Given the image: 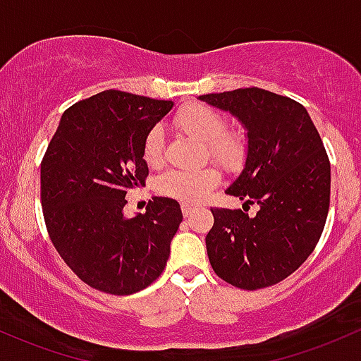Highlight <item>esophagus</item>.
Masks as SVG:
<instances>
[{
	"label": "esophagus",
	"mask_w": 361,
	"mask_h": 361,
	"mask_svg": "<svg viewBox=\"0 0 361 361\" xmlns=\"http://www.w3.org/2000/svg\"><path fill=\"white\" fill-rule=\"evenodd\" d=\"M181 212H183V216H185V217L192 216L193 207H192V205H188V204H181Z\"/></svg>",
	"instance_id": "esophagus-1"
}]
</instances>
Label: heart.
<instances>
[{
  "mask_svg": "<svg viewBox=\"0 0 361 361\" xmlns=\"http://www.w3.org/2000/svg\"><path fill=\"white\" fill-rule=\"evenodd\" d=\"M174 125L187 135L204 142L205 150L214 161L228 171L241 168L247 157V144L236 132H226L223 114L200 102L183 106L173 118ZM164 157V132L161 126L149 130L144 140V159L149 166H159ZM221 181V174L214 166H204L195 171H168L157 181V190L183 204H197L211 193Z\"/></svg>",
  "mask_w": 361,
  "mask_h": 361,
  "instance_id": "b5f03b06",
  "label": "heart"
}]
</instances>
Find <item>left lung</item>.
Instances as JSON below:
<instances>
[{"label":"left lung","mask_w":361,"mask_h":361,"mask_svg":"<svg viewBox=\"0 0 361 361\" xmlns=\"http://www.w3.org/2000/svg\"><path fill=\"white\" fill-rule=\"evenodd\" d=\"M199 99L247 130L245 168L226 193L259 205L253 217L245 207L211 209L209 262L240 290L272 286L308 259L326 226L331 162L322 138L300 102L259 87Z\"/></svg>","instance_id":"1"}]
</instances>
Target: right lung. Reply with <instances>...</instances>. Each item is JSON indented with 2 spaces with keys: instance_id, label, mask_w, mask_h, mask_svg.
Returning a JSON list of instances; mask_svg holds the SVG:
<instances>
[{
  "instance_id": "add662e5",
  "label": "right lung",
  "mask_w": 361,
  "mask_h": 361,
  "mask_svg": "<svg viewBox=\"0 0 361 361\" xmlns=\"http://www.w3.org/2000/svg\"><path fill=\"white\" fill-rule=\"evenodd\" d=\"M173 101L104 90L63 113L41 162V204L49 238L85 284L132 295L161 276L183 221L180 204L154 197L125 217L126 193L149 176L144 140Z\"/></svg>"
}]
</instances>
